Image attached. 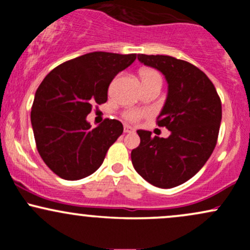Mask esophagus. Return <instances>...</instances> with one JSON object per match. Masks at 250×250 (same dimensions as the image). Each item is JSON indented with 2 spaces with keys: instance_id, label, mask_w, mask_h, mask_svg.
I'll return each instance as SVG.
<instances>
[{
  "instance_id": "1",
  "label": "esophagus",
  "mask_w": 250,
  "mask_h": 250,
  "mask_svg": "<svg viewBox=\"0 0 250 250\" xmlns=\"http://www.w3.org/2000/svg\"><path fill=\"white\" fill-rule=\"evenodd\" d=\"M123 130H125V133H131V131H134V128H131L130 125H125Z\"/></svg>"
}]
</instances>
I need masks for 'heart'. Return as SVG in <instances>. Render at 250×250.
Returning <instances> with one entry per match:
<instances>
[{"mask_svg": "<svg viewBox=\"0 0 250 250\" xmlns=\"http://www.w3.org/2000/svg\"><path fill=\"white\" fill-rule=\"evenodd\" d=\"M140 76H141L142 83L153 81V80H160V81H161V75L154 69H143L141 73H140ZM145 115V111L137 110V109H130V110L125 111L123 116H125V119L129 122H137Z\"/></svg>", "mask_w": 250, "mask_h": 250, "instance_id": "heart-1", "label": "heart"}]
</instances>
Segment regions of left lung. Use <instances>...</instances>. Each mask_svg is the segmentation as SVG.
<instances>
[{
	"mask_svg": "<svg viewBox=\"0 0 250 250\" xmlns=\"http://www.w3.org/2000/svg\"><path fill=\"white\" fill-rule=\"evenodd\" d=\"M143 64L160 70L168 82V95L157 125L170 130L167 139L137 130L140 146L131 162L150 185L174 188L194 176L213 153L222 119L220 96L208 76L183 60L166 55H137Z\"/></svg>",
	"mask_w": 250,
	"mask_h": 250,
	"instance_id": "1",
	"label": "left lung"
}]
</instances>
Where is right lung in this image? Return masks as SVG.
I'll return each instance as SVG.
<instances>
[{
    "mask_svg": "<svg viewBox=\"0 0 250 250\" xmlns=\"http://www.w3.org/2000/svg\"><path fill=\"white\" fill-rule=\"evenodd\" d=\"M136 54L94 51L62 63L44 77L31 107V125L42 160L57 176L75 181L95 173L122 123L105 119L91 128L85 117L93 104L108 100V87Z\"/></svg>",
    "mask_w": 250,
    "mask_h": 250,
    "instance_id": "add662e5",
    "label": "right lung"
}]
</instances>
